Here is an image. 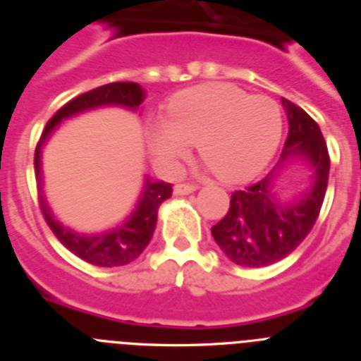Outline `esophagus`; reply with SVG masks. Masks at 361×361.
<instances>
[{
    "instance_id": "obj_1",
    "label": "esophagus",
    "mask_w": 361,
    "mask_h": 361,
    "mask_svg": "<svg viewBox=\"0 0 361 361\" xmlns=\"http://www.w3.org/2000/svg\"><path fill=\"white\" fill-rule=\"evenodd\" d=\"M196 189L197 185L192 184H176L173 185V194H176V196H188V194L194 192Z\"/></svg>"
}]
</instances>
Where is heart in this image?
I'll list each match as a JSON object with an SVG mask.
<instances>
[{
    "label": "heart",
    "instance_id": "1",
    "mask_svg": "<svg viewBox=\"0 0 361 361\" xmlns=\"http://www.w3.org/2000/svg\"><path fill=\"white\" fill-rule=\"evenodd\" d=\"M281 106L269 96H250L226 82L189 87L172 97L167 118L148 123L145 140L155 162L179 169L190 145L219 180L238 184L257 177L274 159L282 140Z\"/></svg>",
    "mask_w": 361,
    "mask_h": 361
}]
</instances>
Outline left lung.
I'll return each mask as SVG.
<instances>
[{
    "instance_id": "left-lung-1",
    "label": "left lung",
    "mask_w": 361,
    "mask_h": 361,
    "mask_svg": "<svg viewBox=\"0 0 361 361\" xmlns=\"http://www.w3.org/2000/svg\"><path fill=\"white\" fill-rule=\"evenodd\" d=\"M289 137L281 160L257 184L231 194L230 209L211 228L223 253L241 267H267L290 255L314 226L329 177V154L317 123L302 108L283 99ZM292 161L312 172L306 191L281 196L276 182Z\"/></svg>"
}]
</instances>
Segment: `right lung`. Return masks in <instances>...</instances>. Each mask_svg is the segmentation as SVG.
Returning <instances> with one entry per match:
<instances>
[{"mask_svg":"<svg viewBox=\"0 0 361 361\" xmlns=\"http://www.w3.org/2000/svg\"><path fill=\"white\" fill-rule=\"evenodd\" d=\"M143 99H145V91L137 82H111L92 89L63 104L47 123L44 133L37 143L35 176L42 214L63 247L86 260L87 264L97 267H120L130 264L142 255L155 231L160 204L172 196V185L164 180H152L150 177H145L137 206L116 228L103 233H92V235L74 231L63 226L55 218L45 201L44 190H42V147L63 120H69L72 116L91 111V109L104 108V106H123L131 111H137Z\"/></svg>","mask_w":361,"mask_h":361,"instance_id":"right-lung-1","label":"right lung"}]
</instances>
